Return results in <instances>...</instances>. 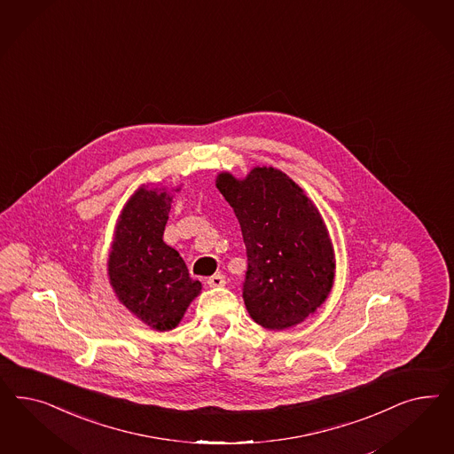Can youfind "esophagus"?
Returning a JSON list of instances; mask_svg holds the SVG:
<instances>
[{
  "instance_id": "1",
  "label": "esophagus",
  "mask_w": 454,
  "mask_h": 454,
  "mask_svg": "<svg viewBox=\"0 0 454 454\" xmlns=\"http://www.w3.org/2000/svg\"><path fill=\"white\" fill-rule=\"evenodd\" d=\"M207 285H209L211 288H220V286L226 285V279H224V276L218 273V275H213L207 278Z\"/></svg>"
}]
</instances>
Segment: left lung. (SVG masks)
I'll return each mask as SVG.
<instances>
[{
	"label": "left lung",
	"mask_w": 454,
	"mask_h": 454,
	"mask_svg": "<svg viewBox=\"0 0 454 454\" xmlns=\"http://www.w3.org/2000/svg\"><path fill=\"white\" fill-rule=\"evenodd\" d=\"M216 188L233 207L247 245L243 298L266 330H288L315 315L334 285V247L326 223L301 186L273 166L245 178L230 171Z\"/></svg>",
	"instance_id": "8db88e82"
}]
</instances>
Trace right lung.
Returning <instances> with one entry per match:
<instances>
[{"mask_svg":"<svg viewBox=\"0 0 454 454\" xmlns=\"http://www.w3.org/2000/svg\"><path fill=\"white\" fill-rule=\"evenodd\" d=\"M141 184L126 201L113 234L108 278L118 301L152 330L176 328L201 293L178 251L163 241L173 192Z\"/></svg>","mask_w":454,"mask_h":454,"instance_id":"1","label":"right lung"}]
</instances>
